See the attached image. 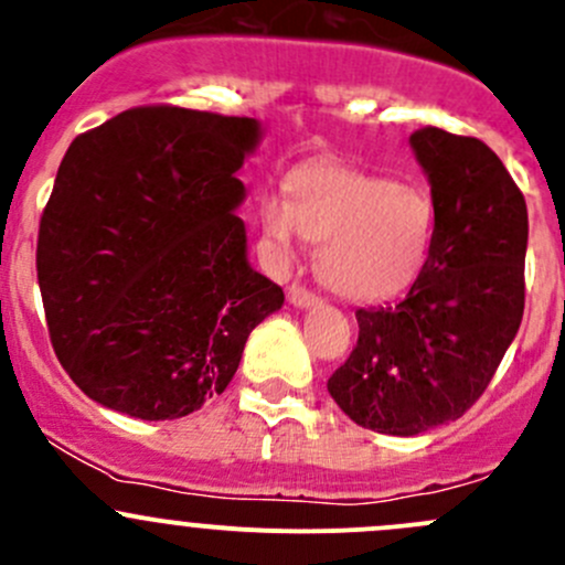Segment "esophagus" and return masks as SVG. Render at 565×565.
Returning a JSON list of instances; mask_svg holds the SVG:
<instances>
[{
	"instance_id": "obj_1",
	"label": "esophagus",
	"mask_w": 565,
	"mask_h": 565,
	"mask_svg": "<svg viewBox=\"0 0 565 565\" xmlns=\"http://www.w3.org/2000/svg\"><path fill=\"white\" fill-rule=\"evenodd\" d=\"M287 298H289V303H292V306H298V309H309V306H315L317 300H319L317 295L311 292V289L300 287V284H292V287H289Z\"/></svg>"
}]
</instances>
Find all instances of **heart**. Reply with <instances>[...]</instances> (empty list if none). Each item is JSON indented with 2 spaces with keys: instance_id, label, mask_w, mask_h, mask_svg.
I'll use <instances>...</instances> for the list:
<instances>
[{
  "instance_id": "b5f03b06",
  "label": "heart",
  "mask_w": 565,
  "mask_h": 565,
  "mask_svg": "<svg viewBox=\"0 0 565 565\" xmlns=\"http://www.w3.org/2000/svg\"><path fill=\"white\" fill-rule=\"evenodd\" d=\"M259 218L278 259H292L300 235L319 243V276L352 300H377L407 287L435 235L426 191L344 167L298 172L289 180V202L265 196Z\"/></svg>"
}]
</instances>
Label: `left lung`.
Listing matches in <instances>:
<instances>
[{
  "instance_id": "1",
  "label": "left lung",
  "mask_w": 565,
  "mask_h": 565,
  "mask_svg": "<svg viewBox=\"0 0 565 565\" xmlns=\"http://www.w3.org/2000/svg\"><path fill=\"white\" fill-rule=\"evenodd\" d=\"M431 182L435 235L402 300L358 309V344L330 374L363 429L413 437L457 420L492 383L525 311L527 204L476 136H409Z\"/></svg>"
}]
</instances>
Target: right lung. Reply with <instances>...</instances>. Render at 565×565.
<instances>
[{
  "mask_svg": "<svg viewBox=\"0 0 565 565\" xmlns=\"http://www.w3.org/2000/svg\"><path fill=\"white\" fill-rule=\"evenodd\" d=\"M259 122L136 106L76 136L40 218L51 347L93 402L172 420L221 396L284 289L246 259Z\"/></svg>",
  "mask_w": 565,
  "mask_h": 565,
  "instance_id": "right-lung-1",
  "label": "right lung"
}]
</instances>
